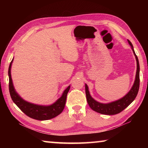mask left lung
<instances>
[{
  "mask_svg": "<svg viewBox=\"0 0 148 148\" xmlns=\"http://www.w3.org/2000/svg\"><path fill=\"white\" fill-rule=\"evenodd\" d=\"M127 40L128 42L129 43V45L131 46L132 49L134 54L135 56H136L137 61V72L136 79H135L133 86L132 87V88L129 91V92H128L126 95L123 97V98L118 100H116V101L110 102L108 103H102L96 101L95 100H94L92 97H91L88 90V87L87 84H85V92L88 103V105L91 109L97 112L100 113V114L107 115H114L121 112L134 101L137 95L138 92H139L140 84V67L139 60H138L136 53L134 51L132 44V42L129 40Z\"/></svg>",
  "mask_w": 148,
  "mask_h": 148,
  "instance_id": "1",
  "label": "left lung"
}]
</instances>
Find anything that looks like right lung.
<instances>
[{
	"label": "right lung",
	"mask_w": 148,
	"mask_h": 148,
	"mask_svg": "<svg viewBox=\"0 0 148 148\" xmlns=\"http://www.w3.org/2000/svg\"><path fill=\"white\" fill-rule=\"evenodd\" d=\"M12 61H13V59L10 63L8 70L9 79V89L11 99L15 104L27 116L31 118L37 119V120H48L60 114L65 108L67 95L71 86H69L64 90L60 98H59L55 103L50 106H40L28 102L18 95L15 91L13 84H12L11 74V68Z\"/></svg>",
	"instance_id": "add662e5"
}]
</instances>
